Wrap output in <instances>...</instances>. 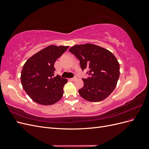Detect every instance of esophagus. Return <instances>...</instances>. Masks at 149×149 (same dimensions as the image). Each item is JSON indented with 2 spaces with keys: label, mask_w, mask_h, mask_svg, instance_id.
Instances as JSON below:
<instances>
[{
  "label": "esophagus",
  "mask_w": 149,
  "mask_h": 149,
  "mask_svg": "<svg viewBox=\"0 0 149 149\" xmlns=\"http://www.w3.org/2000/svg\"><path fill=\"white\" fill-rule=\"evenodd\" d=\"M76 79H77V78L76 77H74V78H72L70 79L71 81H76Z\"/></svg>",
  "instance_id": "34e87169"
}]
</instances>
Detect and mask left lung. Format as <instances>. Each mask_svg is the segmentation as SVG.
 <instances>
[{"mask_svg":"<svg viewBox=\"0 0 149 149\" xmlns=\"http://www.w3.org/2000/svg\"><path fill=\"white\" fill-rule=\"evenodd\" d=\"M69 52L79 60L82 70L87 69L89 77L83 79L79 94L84 100L98 102L109 96L119 78V63L108 49L91 43L76 45Z\"/></svg>","mask_w":149,"mask_h":149,"instance_id":"obj_1","label":"left lung"}]
</instances>
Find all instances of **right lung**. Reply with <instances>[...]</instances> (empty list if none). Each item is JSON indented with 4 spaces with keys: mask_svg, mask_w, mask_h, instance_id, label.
I'll list each match as a JSON object with an SVG mask.
<instances>
[{
    "mask_svg": "<svg viewBox=\"0 0 149 149\" xmlns=\"http://www.w3.org/2000/svg\"><path fill=\"white\" fill-rule=\"evenodd\" d=\"M68 46L49 45L35 53L24 64L21 73L24 89L35 102L52 105L61 100L68 79L54 76V65Z\"/></svg>",
    "mask_w": 149,
    "mask_h": 149,
    "instance_id": "obj_1",
    "label": "right lung"
}]
</instances>
